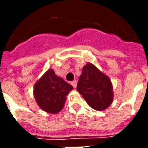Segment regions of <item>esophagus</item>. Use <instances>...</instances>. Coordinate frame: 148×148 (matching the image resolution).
Segmentation results:
<instances>
[{
	"mask_svg": "<svg viewBox=\"0 0 148 148\" xmlns=\"http://www.w3.org/2000/svg\"><path fill=\"white\" fill-rule=\"evenodd\" d=\"M77 84V81H72V82H71V85L73 86V87H74V88H76Z\"/></svg>",
	"mask_w": 148,
	"mask_h": 148,
	"instance_id": "1",
	"label": "esophagus"
}]
</instances>
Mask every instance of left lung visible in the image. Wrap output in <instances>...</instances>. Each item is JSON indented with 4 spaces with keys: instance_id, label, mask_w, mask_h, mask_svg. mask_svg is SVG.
I'll return each mask as SVG.
<instances>
[{
    "instance_id": "8db88e82",
    "label": "left lung",
    "mask_w": 148,
    "mask_h": 148,
    "mask_svg": "<svg viewBox=\"0 0 148 148\" xmlns=\"http://www.w3.org/2000/svg\"><path fill=\"white\" fill-rule=\"evenodd\" d=\"M77 90L95 110H104L113 102L114 92L110 78L91 63L84 66Z\"/></svg>"
}]
</instances>
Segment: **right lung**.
<instances>
[{
  "instance_id": "1",
  "label": "right lung",
  "mask_w": 148,
  "mask_h": 148,
  "mask_svg": "<svg viewBox=\"0 0 148 148\" xmlns=\"http://www.w3.org/2000/svg\"><path fill=\"white\" fill-rule=\"evenodd\" d=\"M71 90L73 87L70 84L49 69L34 84V96L43 110L53 114L62 110L66 96Z\"/></svg>"
}]
</instances>
